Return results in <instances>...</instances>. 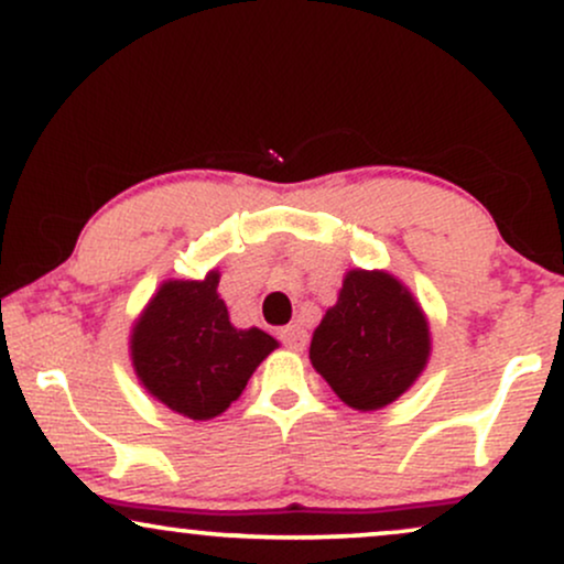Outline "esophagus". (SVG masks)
Instances as JSON below:
<instances>
[{
  "label": "esophagus",
  "instance_id": "34e87169",
  "mask_svg": "<svg viewBox=\"0 0 564 564\" xmlns=\"http://www.w3.org/2000/svg\"><path fill=\"white\" fill-rule=\"evenodd\" d=\"M281 341L286 345L289 349H294V352H302L304 345H307V334H304L302 326H296V323H291V326L281 328Z\"/></svg>",
  "mask_w": 564,
  "mask_h": 564
}]
</instances>
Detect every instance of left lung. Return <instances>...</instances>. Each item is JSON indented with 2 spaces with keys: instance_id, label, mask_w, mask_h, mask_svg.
I'll return each mask as SVG.
<instances>
[{
  "instance_id": "8db88e82",
  "label": "left lung",
  "mask_w": 564,
  "mask_h": 564,
  "mask_svg": "<svg viewBox=\"0 0 564 564\" xmlns=\"http://www.w3.org/2000/svg\"><path fill=\"white\" fill-rule=\"evenodd\" d=\"M430 352L422 304L384 270H349L310 341V364L355 411L394 403L422 377Z\"/></svg>"
}]
</instances>
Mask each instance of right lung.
<instances>
[{
    "label": "right lung",
    "instance_id": "obj_1",
    "mask_svg": "<svg viewBox=\"0 0 564 564\" xmlns=\"http://www.w3.org/2000/svg\"><path fill=\"white\" fill-rule=\"evenodd\" d=\"M219 270L200 281H164L129 334V358L151 398L193 422H209L241 398L278 347L262 328H236L219 300Z\"/></svg>",
    "mask_w": 564,
    "mask_h": 564
}]
</instances>
